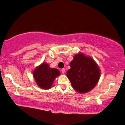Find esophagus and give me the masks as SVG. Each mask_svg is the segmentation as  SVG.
Segmentation results:
<instances>
[{"label": "esophagus", "mask_w": 125, "mask_h": 125, "mask_svg": "<svg viewBox=\"0 0 125 125\" xmlns=\"http://www.w3.org/2000/svg\"><path fill=\"white\" fill-rule=\"evenodd\" d=\"M61 71H62V72L63 74H64V73H65V69L64 68L62 69V70H61Z\"/></svg>", "instance_id": "obj_1"}]
</instances>
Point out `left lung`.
<instances>
[{"label": "left lung", "mask_w": 125, "mask_h": 125, "mask_svg": "<svg viewBox=\"0 0 125 125\" xmlns=\"http://www.w3.org/2000/svg\"><path fill=\"white\" fill-rule=\"evenodd\" d=\"M67 76L77 92L80 94L88 93L96 86L101 72L98 65L92 57L79 52L74 55Z\"/></svg>", "instance_id": "1"}]
</instances>
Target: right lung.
<instances>
[{
	"mask_svg": "<svg viewBox=\"0 0 125 125\" xmlns=\"http://www.w3.org/2000/svg\"><path fill=\"white\" fill-rule=\"evenodd\" d=\"M32 74L37 85L43 89L47 90L51 88L54 79L61 73L57 69L51 68L49 64L43 62L35 68Z\"/></svg>",
	"mask_w": 125,
	"mask_h": 125,
	"instance_id": "right-lung-1",
	"label": "right lung"
}]
</instances>
